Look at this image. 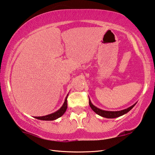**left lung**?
Instances as JSON below:
<instances>
[{
    "label": "left lung",
    "mask_w": 155,
    "mask_h": 155,
    "mask_svg": "<svg viewBox=\"0 0 155 155\" xmlns=\"http://www.w3.org/2000/svg\"><path fill=\"white\" fill-rule=\"evenodd\" d=\"M136 104L137 103H135V104L131 105V107L127 108V109H124L120 111H114H114H105V110L99 109V108L94 106V105L91 103L90 99H89V105H90V107H91V109L98 115L102 116V117L107 118H117V117H119V116H121L124 114H127V112H129V111L135 106Z\"/></svg>",
    "instance_id": "left-lung-1"
}]
</instances>
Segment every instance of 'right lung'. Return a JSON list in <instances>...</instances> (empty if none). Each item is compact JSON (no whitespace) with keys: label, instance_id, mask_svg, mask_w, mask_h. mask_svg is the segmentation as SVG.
Wrapping results in <instances>:
<instances>
[{"label":"right lung","instance_id":"1","mask_svg":"<svg viewBox=\"0 0 155 155\" xmlns=\"http://www.w3.org/2000/svg\"><path fill=\"white\" fill-rule=\"evenodd\" d=\"M68 95H69V94H67L66 98H65L64 102L63 105H62V106L60 108L58 111H56V112H55L54 113L50 114L43 116H39V117L35 116V118L37 119H39V120H56V119L61 117V116H62L64 114V112H66V110H67V99Z\"/></svg>","mask_w":155,"mask_h":155}]
</instances>
